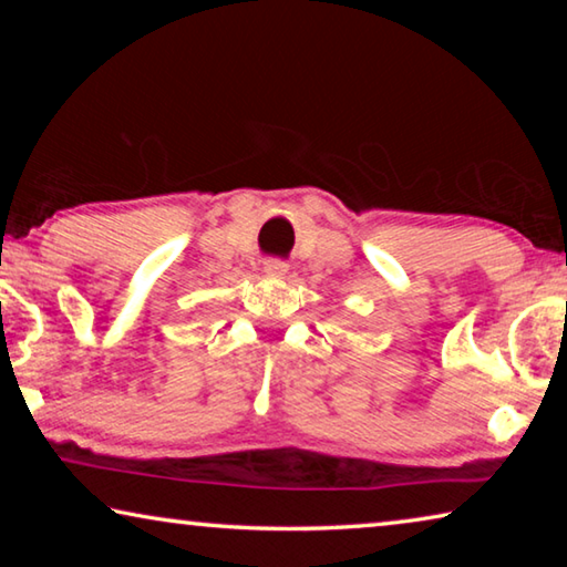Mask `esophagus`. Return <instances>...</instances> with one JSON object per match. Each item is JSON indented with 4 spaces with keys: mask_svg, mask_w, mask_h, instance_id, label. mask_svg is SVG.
I'll return each instance as SVG.
<instances>
[{
    "mask_svg": "<svg viewBox=\"0 0 567 567\" xmlns=\"http://www.w3.org/2000/svg\"><path fill=\"white\" fill-rule=\"evenodd\" d=\"M262 270L270 277H282V275H287V262L277 260V257H270V260H265Z\"/></svg>",
    "mask_w": 567,
    "mask_h": 567,
    "instance_id": "esophagus-1",
    "label": "esophagus"
}]
</instances>
